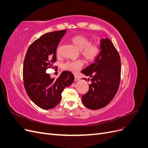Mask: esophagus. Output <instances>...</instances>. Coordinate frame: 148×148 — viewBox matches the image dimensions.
<instances>
[{"instance_id": "obj_1", "label": "esophagus", "mask_w": 148, "mask_h": 148, "mask_svg": "<svg viewBox=\"0 0 148 148\" xmlns=\"http://www.w3.org/2000/svg\"><path fill=\"white\" fill-rule=\"evenodd\" d=\"M79 79V77H78V76H75V82H77Z\"/></svg>"}]
</instances>
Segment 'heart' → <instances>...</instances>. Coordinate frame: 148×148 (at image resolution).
Wrapping results in <instances>:
<instances>
[{
    "mask_svg": "<svg viewBox=\"0 0 148 148\" xmlns=\"http://www.w3.org/2000/svg\"><path fill=\"white\" fill-rule=\"evenodd\" d=\"M74 45L80 51L81 55L86 61L91 62L95 60L99 54L100 47L97 44H91V41L89 38L82 35L75 36L71 38ZM59 47L57 49L59 53ZM83 62L82 60L69 61L64 64V69L73 72H76L82 68Z\"/></svg>",
    "mask_w": 148,
    "mask_h": 148,
    "instance_id": "b5f03b06",
    "label": "heart"
}]
</instances>
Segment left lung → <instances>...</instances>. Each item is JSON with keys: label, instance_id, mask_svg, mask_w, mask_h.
<instances>
[{"label": "left lung", "instance_id": "8db88e82", "mask_svg": "<svg viewBox=\"0 0 148 148\" xmlns=\"http://www.w3.org/2000/svg\"><path fill=\"white\" fill-rule=\"evenodd\" d=\"M99 42V54L93 64L82 71L91 78V82L82 100L87 108L92 110L103 108L112 100L120 81L121 63L117 49L107 38L101 39Z\"/></svg>", "mask_w": 148, "mask_h": 148}]
</instances>
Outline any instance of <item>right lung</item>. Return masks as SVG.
<instances>
[{
  "instance_id": "add662e5",
  "label": "right lung",
  "mask_w": 148,
  "mask_h": 148,
  "mask_svg": "<svg viewBox=\"0 0 148 148\" xmlns=\"http://www.w3.org/2000/svg\"><path fill=\"white\" fill-rule=\"evenodd\" d=\"M66 29L53 31L41 36L29 47L23 63L25 90L34 104L45 110L55 107L61 100L65 87L74 81V75L64 71L57 79L46 73L56 61V50Z\"/></svg>"
}]
</instances>
